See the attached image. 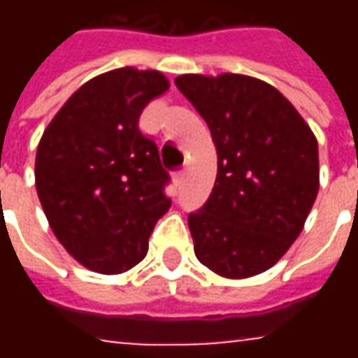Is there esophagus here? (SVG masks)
<instances>
[{
  "label": "esophagus",
  "instance_id": "obj_1",
  "mask_svg": "<svg viewBox=\"0 0 358 358\" xmlns=\"http://www.w3.org/2000/svg\"><path fill=\"white\" fill-rule=\"evenodd\" d=\"M184 176H186V171H178V174H176V180H178V182H182V180H184Z\"/></svg>",
  "mask_w": 358,
  "mask_h": 358
}]
</instances>
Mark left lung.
<instances>
[{"mask_svg": "<svg viewBox=\"0 0 358 358\" xmlns=\"http://www.w3.org/2000/svg\"><path fill=\"white\" fill-rule=\"evenodd\" d=\"M174 84L215 141V187L187 217L195 257L224 278H249L284 257L318 194V143L274 86L243 74H182Z\"/></svg>", "mask_w": 358, "mask_h": 358, "instance_id": "obj_1", "label": "left lung"}]
</instances>
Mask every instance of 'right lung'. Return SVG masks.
Wrapping results in <instances>:
<instances>
[{
	"mask_svg": "<svg viewBox=\"0 0 358 358\" xmlns=\"http://www.w3.org/2000/svg\"><path fill=\"white\" fill-rule=\"evenodd\" d=\"M166 90L159 71L99 74L66 99L38 143L36 192L48 222L94 272L120 274L140 263L171 207V176L138 128L141 110Z\"/></svg>",
	"mask_w": 358,
	"mask_h": 358,
	"instance_id": "obj_1",
	"label": "right lung"
}]
</instances>
